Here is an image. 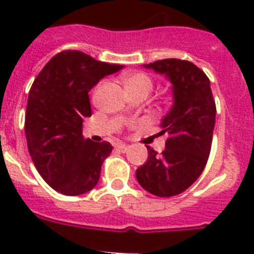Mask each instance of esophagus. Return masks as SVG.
<instances>
[{
  "mask_svg": "<svg viewBox=\"0 0 254 254\" xmlns=\"http://www.w3.org/2000/svg\"><path fill=\"white\" fill-rule=\"evenodd\" d=\"M116 149H117V150H120V151H123V153H125V151L129 149V146H127V145H125V143L120 142V143H117V145H116Z\"/></svg>",
  "mask_w": 254,
  "mask_h": 254,
  "instance_id": "1",
  "label": "esophagus"
}]
</instances>
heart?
I'll use <instances>...</instances> for the list:
<instances>
[{
    "instance_id": "1",
    "label": "heart",
    "mask_w": 254,
    "mask_h": 254,
    "mask_svg": "<svg viewBox=\"0 0 254 254\" xmlns=\"http://www.w3.org/2000/svg\"><path fill=\"white\" fill-rule=\"evenodd\" d=\"M124 84H125L127 93L143 92V93H146L147 95V93L153 89V80H151V77L145 72L127 73V76L124 77Z\"/></svg>"
}]
</instances>
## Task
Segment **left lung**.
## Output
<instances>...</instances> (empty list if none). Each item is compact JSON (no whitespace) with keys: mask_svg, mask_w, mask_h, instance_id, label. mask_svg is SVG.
I'll return each mask as SVG.
<instances>
[{"mask_svg":"<svg viewBox=\"0 0 254 254\" xmlns=\"http://www.w3.org/2000/svg\"><path fill=\"white\" fill-rule=\"evenodd\" d=\"M173 83L174 105L162 120L166 149L147 147V161L135 171L143 190L159 197L179 195L203 173L212 145L216 105L209 79L189 61L162 59L143 64Z\"/></svg>","mask_w":254,"mask_h":254,"instance_id":"obj_1","label":"left lung"}]
</instances>
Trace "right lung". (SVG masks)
I'll list each match as a JSON object with an SVG mask.
<instances>
[{
    "instance_id": "right-lung-1",
    "label": "right lung",
    "mask_w": 254,
    "mask_h": 254,
    "mask_svg": "<svg viewBox=\"0 0 254 254\" xmlns=\"http://www.w3.org/2000/svg\"><path fill=\"white\" fill-rule=\"evenodd\" d=\"M121 68L65 50L50 59L30 88L27 147L38 173L58 192L76 196L97 185L104 159L113 147L107 141L83 137V119L92 116L88 92Z\"/></svg>"
}]
</instances>
